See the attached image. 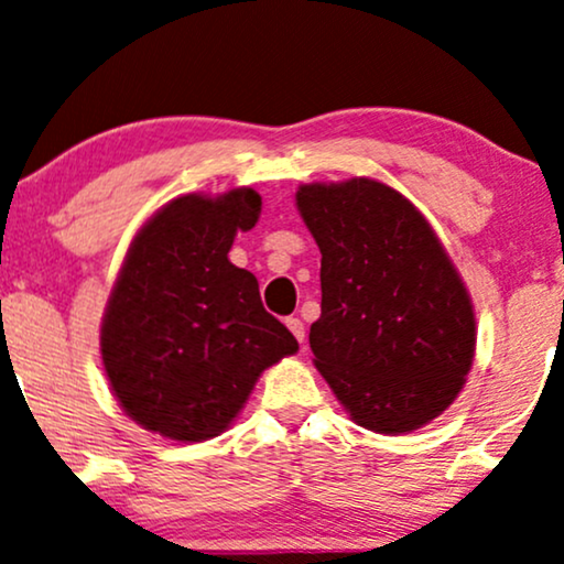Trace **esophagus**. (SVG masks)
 I'll return each mask as SVG.
<instances>
[{
	"mask_svg": "<svg viewBox=\"0 0 564 564\" xmlns=\"http://www.w3.org/2000/svg\"><path fill=\"white\" fill-rule=\"evenodd\" d=\"M286 327L291 333H294V338L299 344H304V323L299 317H286Z\"/></svg>",
	"mask_w": 564,
	"mask_h": 564,
	"instance_id": "esophagus-1",
	"label": "esophagus"
}]
</instances>
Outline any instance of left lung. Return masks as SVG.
Wrapping results in <instances>:
<instances>
[{"mask_svg": "<svg viewBox=\"0 0 564 564\" xmlns=\"http://www.w3.org/2000/svg\"><path fill=\"white\" fill-rule=\"evenodd\" d=\"M323 304L315 367L365 430L403 434L455 401L474 365V304L426 218L388 184H304Z\"/></svg>", "mask_w": 564, "mask_h": 564, "instance_id": "left-lung-1", "label": "left lung"}]
</instances>
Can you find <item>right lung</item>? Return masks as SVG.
Wrapping results in <instances>:
<instances>
[{"label": "right lung", "instance_id": "add662e5", "mask_svg": "<svg viewBox=\"0 0 564 564\" xmlns=\"http://www.w3.org/2000/svg\"><path fill=\"white\" fill-rule=\"evenodd\" d=\"M260 210L249 187L182 195L127 249L101 356L119 405L145 430L182 442L218 437L262 369L296 354L289 327L262 306L258 278L229 260L237 231L252 229Z\"/></svg>", "mask_w": 564, "mask_h": 564}]
</instances>
